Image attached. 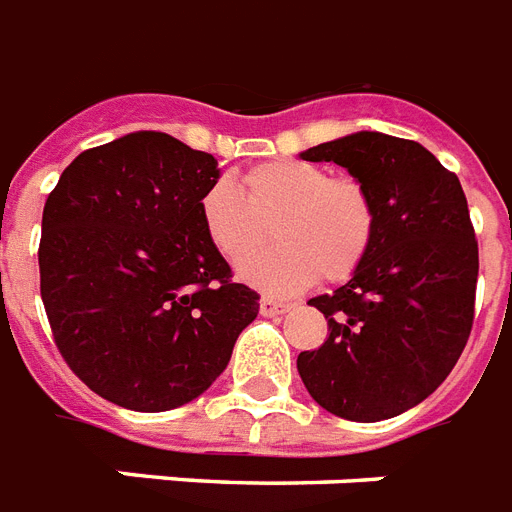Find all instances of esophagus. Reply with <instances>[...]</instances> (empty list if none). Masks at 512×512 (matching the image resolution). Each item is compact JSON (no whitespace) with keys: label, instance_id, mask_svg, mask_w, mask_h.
I'll return each mask as SVG.
<instances>
[{"label":"esophagus","instance_id":"1","mask_svg":"<svg viewBox=\"0 0 512 512\" xmlns=\"http://www.w3.org/2000/svg\"><path fill=\"white\" fill-rule=\"evenodd\" d=\"M290 309V304H285V301H277V298L272 296H261L259 301V312L264 314V317H280V314H285Z\"/></svg>","mask_w":512,"mask_h":512}]
</instances>
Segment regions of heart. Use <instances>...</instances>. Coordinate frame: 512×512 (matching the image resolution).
<instances>
[{
  "instance_id": "b5f03b06",
  "label": "heart",
  "mask_w": 512,
  "mask_h": 512,
  "mask_svg": "<svg viewBox=\"0 0 512 512\" xmlns=\"http://www.w3.org/2000/svg\"><path fill=\"white\" fill-rule=\"evenodd\" d=\"M200 222L232 264L252 258L275 231L281 245L243 264L240 277L293 293L317 277L338 282L354 275L372 248L378 214L359 179L333 177L322 163L277 158L245 171L243 192L227 179L208 187Z\"/></svg>"
}]
</instances>
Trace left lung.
Returning a JSON list of instances; mask_svg holds the SVG:
<instances>
[{
    "mask_svg": "<svg viewBox=\"0 0 512 512\" xmlns=\"http://www.w3.org/2000/svg\"><path fill=\"white\" fill-rule=\"evenodd\" d=\"M367 187L375 240L346 285L312 298L327 320L320 349L298 354L306 391L338 418L375 423L431 396L473 327L478 240L455 171L412 140L357 132L301 153Z\"/></svg>",
    "mask_w": 512,
    "mask_h": 512,
    "instance_id": "obj_1",
    "label": "left lung"
}]
</instances>
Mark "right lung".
Masks as SVG:
<instances>
[{
  "label": "right lung",
  "instance_id": "obj_1",
  "mask_svg": "<svg viewBox=\"0 0 512 512\" xmlns=\"http://www.w3.org/2000/svg\"><path fill=\"white\" fill-rule=\"evenodd\" d=\"M219 177L211 153L134 132L84 150L44 203L39 275L55 346L118 407L192 402L259 314V293L232 280L200 222Z\"/></svg>",
  "mask_w": 512,
  "mask_h": 512
}]
</instances>
